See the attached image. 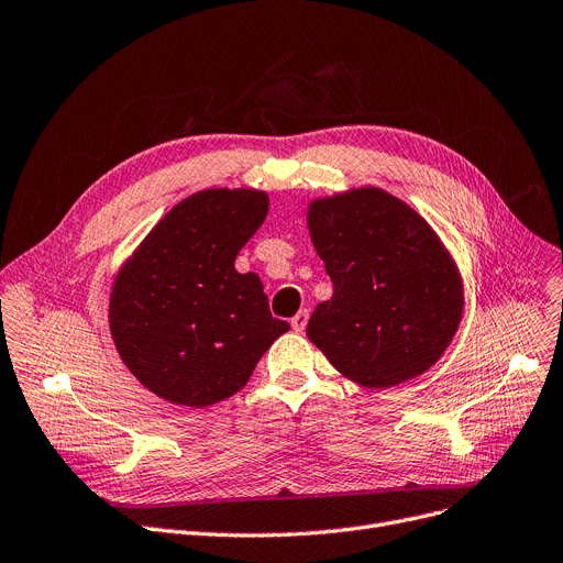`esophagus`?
Listing matches in <instances>:
<instances>
[{"mask_svg":"<svg viewBox=\"0 0 563 563\" xmlns=\"http://www.w3.org/2000/svg\"><path fill=\"white\" fill-rule=\"evenodd\" d=\"M289 323H291V329L297 331V333L306 331V323H308V310H299L297 314H294V317L289 319Z\"/></svg>","mask_w":563,"mask_h":563,"instance_id":"obj_1","label":"esophagus"}]
</instances>
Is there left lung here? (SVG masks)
<instances>
[{
    "mask_svg": "<svg viewBox=\"0 0 563 563\" xmlns=\"http://www.w3.org/2000/svg\"><path fill=\"white\" fill-rule=\"evenodd\" d=\"M308 230L333 297L314 308L310 342L346 378L383 390L424 374L463 314V280L433 228L378 187L317 198Z\"/></svg>",
    "mask_w": 563,
    "mask_h": 563,
    "instance_id": "1",
    "label": "left lung"
}]
</instances>
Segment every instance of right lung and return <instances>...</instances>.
Here are the masks:
<instances>
[{"label": "right lung", "instance_id": "1", "mask_svg": "<svg viewBox=\"0 0 563 563\" xmlns=\"http://www.w3.org/2000/svg\"><path fill=\"white\" fill-rule=\"evenodd\" d=\"M269 212L257 189H205L177 202L115 274L109 329L125 367L157 397L205 408L240 393L289 323L272 317L236 253Z\"/></svg>", "mask_w": 563, "mask_h": 563}]
</instances>
